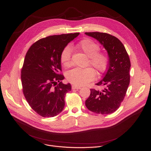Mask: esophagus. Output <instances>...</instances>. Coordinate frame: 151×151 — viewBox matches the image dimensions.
Wrapping results in <instances>:
<instances>
[{"mask_svg": "<svg viewBox=\"0 0 151 151\" xmlns=\"http://www.w3.org/2000/svg\"><path fill=\"white\" fill-rule=\"evenodd\" d=\"M71 88H72V89H80L81 88L80 86H76L73 85L71 86Z\"/></svg>", "mask_w": 151, "mask_h": 151, "instance_id": "obj_1", "label": "esophagus"}]
</instances>
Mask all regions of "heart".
I'll use <instances>...</instances> for the list:
<instances>
[{
	"label": "heart",
	"instance_id": "heart-1",
	"mask_svg": "<svg viewBox=\"0 0 151 151\" xmlns=\"http://www.w3.org/2000/svg\"><path fill=\"white\" fill-rule=\"evenodd\" d=\"M76 47L88 57L87 64L93 67L98 73L104 72L106 70L109 63V58L106 54L99 52L100 46L99 44L91 39L85 38L76 45ZM71 50L69 46H65L61 51L60 62L65 67L71 65ZM95 72L91 67L76 68L67 73L68 81L76 86H81L88 84L93 80Z\"/></svg>",
	"mask_w": 151,
	"mask_h": 151
}]
</instances>
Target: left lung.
Returning <instances> with one entry per match:
<instances>
[{"label": "left lung", "mask_w": 151, "mask_h": 151, "mask_svg": "<svg viewBox=\"0 0 151 151\" xmlns=\"http://www.w3.org/2000/svg\"><path fill=\"white\" fill-rule=\"evenodd\" d=\"M96 39L106 50L109 58L108 67L103 79L96 84L104 89H91L85 105L91 111L101 114L113 113L120 106L130 83L131 67L129 55L122 42L114 36L106 33L86 32Z\"/></svg>", "instance_id": "obj_1"}]
</instances>
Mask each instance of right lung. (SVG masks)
Returning a JSON list of instances; mask_svg holds the SVG:
<instances>
[{"label":"right lung","mask_w":151,"mask_h":151,"mask_svg":"<svg viewBox=\"0 0 151 151\" xmlns=\"http://www.w3.org/2000/svg\"><path fill=\"white\" fill-rule=\"evenodd\" d=\"M80 33L51 35L39 40L27 51L21 70L22 92L30 106L42 117L59 114L65 106V94L71 91L64 84L60 55Z\"/></svg>","instance_id":"obj_1"}]
</instances>
